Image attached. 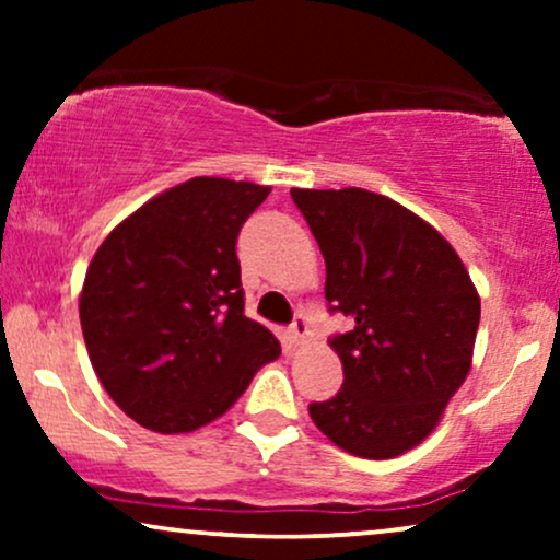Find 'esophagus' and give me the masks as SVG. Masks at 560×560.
<instances>
[{"mask_svg": "<svg viewBox=\"0 0 560 560\" xmlns=\"http://www.w3.org/2000/svg\"><path fill=\"white\" fill-rule=\"evenodd\" d=\"M307 334H311V324H307V318L302 316H294L292 324H289V339H292V345H302L307 339Z\"/></svg>", "mask_w": 560, "mask_h": 560, "instance_id": "esophagus-1", "label": "esophagus"}]
</instances>
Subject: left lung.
I'll return each instance as SVG.
<instances>
[{
  "label": "left lung",
  "mask_w": 560,
  "mask_h": 560,
  "mask_svg": "<svg viewBox=\"0 0 560 560\" xmlns=\"http://www.w3.org/2000/svg\"><path fill=\"white\" fill-rule=\"evenodd\" d=\"M326 260V300L352 329L329 339L342 389L311 402L334 445L395 458L440 421L471 369L479 294L440 231L376 191L292 189Z\"/></svg>",
  "instance_id": "left-lung-1"
}]
</instances>
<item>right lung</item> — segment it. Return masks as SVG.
I'll return each mask as SVG.
<instances>
[{"label": "right lung", "instance_id": "obj_1", "mask_svg": "<svg viewBox=\"0 0 560 560\" xmlns=\"http://www.w3.org/2000/svg\"><path fill=\"white\" fill-rule=\"evenodd\" d=\"M268 186L199 176L141 205L96 249L81 329L102 387L144 429L195 432L240 400L279 339L244 316L236 236Z\"/></svg>", "mask_w": 560, "mask_h": 560}]
</instances>
